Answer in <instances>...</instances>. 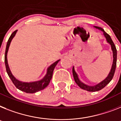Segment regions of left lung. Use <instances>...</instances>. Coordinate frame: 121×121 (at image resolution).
Returning a JSON list of instances; mask_svg holds the SVG:
<instances>
[{"mask_svg": "<svg viewBox=\"0 0 121 121\" xmlns=\"http://www.w3.org/2000/svg\"><path fill=\"white\" fill-rule=\"evenodd\" d=\"M95 28L98 29L99 30H101V31H103V35L104 36V37L106 39V41L109 44L111 45V49H112V56H113V61H112V67H111V70L109 73L108 75L105 79L103 80L101 82H100L98 84L94 86H89L85 84L83 82H82L80 80L78 76L77 73H76V72L75 71L74 67H73L72 69V73L73 75V78H74L75 82H76L77 84L78 85L80 88H81L82 89L88 91H96L101 90V89H103L104 86L107 85L110 82L111 80L113 78L114 75V72H115L116 70V62H117V50L116 48V46L114 44L113 41H112V39L110 37V36L108 34L106 33L103 29L100 28V27L98 26H95Z\"/></svg>", "mask_w": 121, "mask_h": 121, "instance_id": "1", "label": "left lung"}]
</instances>
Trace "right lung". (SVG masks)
<instances>
[{"label": "right lung", "instance_id": "1", "mask_svg": "<svg viewBox=\"0 0 121 121\" xmlns=\"http://www.w3.org/2000/svg\"><path fill=\"white\" fill-rule=\"evenodd\" d=\"M17 32V30H15L14 32H13V33L11 35V36L9 38L7 43V46H6L5 53V64L6 70H7L9 77L10 78L11 80L12 81L13 83L15 85V86L18 89L22 91H24V92L27 93H34L38 92L39 91L44 89L48 85L50 81L51 80L52 77L54 69L55 67L60 60L55 62L54 63H53L48 68L46 74L44 77L43 79L39 81H36V82H22L19 81L12 75L9 67L7 62V52L8 51H9V46H10V43L12 40V39L15 36Z\"/></svg>", "mask_w": 121, "mask_h": 121}]
</instances>
